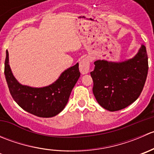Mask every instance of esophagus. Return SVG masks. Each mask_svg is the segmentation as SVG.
Returning a JSON list of instances; mask_svg holds the SVG:
<instances>
[{"label": "esophagus", "mask_w": 154, "mask_h": 154, "mask_svg": "<svg viewBox=\"0 0 154 154\" xmlns=\"http://www.w3.org/2000/svg\"><path fill=\"white\" fill-rule=\"evenodd\" d=\"M89 67H90V63L88 58H83L81 61L80 62V66H79V68H80V71L82 74H88L89 71Z\"/></svg>", "instance_id": "1"}]
</instances>
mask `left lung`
<instances>
[{"mask_svg": "<svg viewBox=\"0 0 154 154\" xmlns=\"http://www.w3.org/2000/svg\"><path fill=\"white\" fill-rule=\"evenodd\" d=\"M91 71L93 94L97 103L105 109L114 112L133 103L143 89L147 71L148 58L142 45L137 54L122 62L99 60Z\"/></svg>", "mask_w": 154, "mask_h": 154, "instance_id": "obj_1", "label": "left lung"}]
</instances>
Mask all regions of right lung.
I'll use <instances>...</instances> for the list:
<instances>
[{"label":"right lung","mask_w":154,"mask_h":154,"mask_svg":"<svg viewBox=\"0 0 154 154\" xmlns=\"http://www.w3.org/2000/svg\"><path fill=\"white\" fill-rule=\"evenodd\" d=\"M4 74L12 98L27 112L42 118L58 115L68 103L70 94L80 76L79 64L63 71L52 84L41 88L24 86L18 83L9 64V53L6 51Z\"/></svg>","instance_id":"1"}]
</instances>
